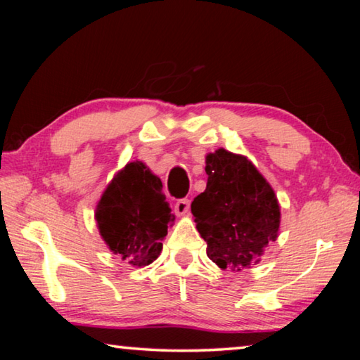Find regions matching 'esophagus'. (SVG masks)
<instances>
[{"mask_svg":"<svg viewBox=\"0 0 360 360\" xmlns=\"http://www.w3.org/2000/svg\"><path fill=\"white\" fill-rule=\"evenodd\" d=\"M188 210H191V202H188L187 198H181L174 205V211H176V214H178V216L187 214Z\"/></svg>","mask_w":360,"mask_h":360,"instance_id":"esophagus-1","label":"esophagus"}]
</instances>
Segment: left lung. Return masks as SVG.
Returning <instances> with one entry per match:
<instances>
[{
	"instance_id": "obj_1",
	"label": "left lung",
	"mask_w": 360,
	"mask_h": 360,
	"mask_svg": "<svg viewBox=\"0 0 360 360\" xmlns=\"http://www.w3.org/2000/svg\"><path fill=\"white\" fill-rule=\"evenodd\" d=\"M205 172L206 188L191 208L206 254L222 270L259 264L281 222L275 191L245 155L222 148L206 155Z\"/></svg>"
}]
</instances>
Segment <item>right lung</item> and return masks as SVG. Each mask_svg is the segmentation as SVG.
Here are the masks:
<instances>
[{
	"label": "right lung",
	"instance_id": "obj_1",
	"mask_svg": "<svg viewBox=\"0 0 360 360\" xmlns=\"http://www.w3.org/2000/svg\"><path fill=\"white\" fill-rule=\"evenodd\" d=\"M160 178L143 162H130L114 176L95 210L96 227L114 254L146 266L162 252L168 224L174 221Z\"/></svg>",
	"mask_w": 360,
	"mask_h": 360
}]
</instances>
